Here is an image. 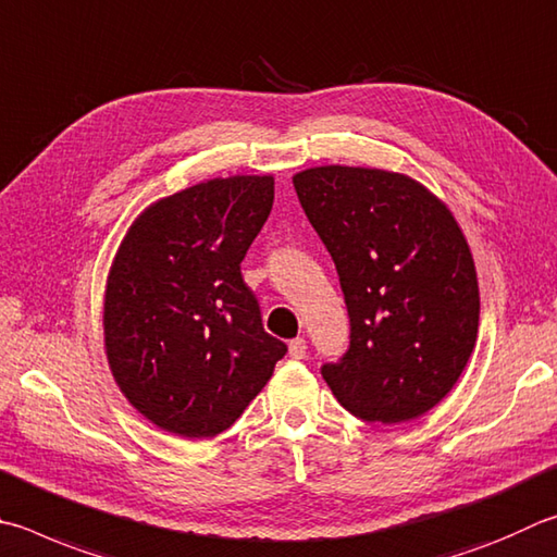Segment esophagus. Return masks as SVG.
Segmentation results:
<instances>
[{"instance_id":"1","label":"esophagus","mask_w":557,"mask_h":557,"mask_svg":"<svg viewBox=\"0 0 557 557\" xmlns=\"http://www.w3.org/2000/svg\"><path fill=\"white\" fill-rule=\"evenodd\" d=\"M289 356H292V358H297V360L307 358V341H305V338H295V341H289Z\"/></svg>"}]
</instances>
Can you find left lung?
Instances as JSON below:
<instances>
[{"instance_id": "left-lung-1", "label": "left lung", "mask_w": 557, "mask_h": 557, "mask_svg": "<svg viewBox=\"0 0 557 557\" xmlns=\"http://www.w3.org/2000/svg\"><path fill=\"white\" fill-rule=\"evenodd\" d=\"M295 189L336 262L348 352L321 375L362 421L431 411L472 356L480 287L453 211L409 175L380 168L301 170Z\"/></svg>"}]
</instances>
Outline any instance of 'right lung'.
I'll use <instances>...</instances> for the list:
<instances>
[{
	"mask_svg": "<svg viewBox=\"0 0 557 557\" xmlns=\"http://www.w3.org/2000/svg\"><path fill=\"white\" fill-rule=\"evenodd\" d=\"M275 199L272 175L199 182L128 226L104 289L109 370L131 407L182 438L226 431L287 346L262 329L240 260Z\"/></svg>",
	"mask_w": 557,
	"mask_h": 557,
	"instance_id": "1",
	"label": "right lung"
}]
</instances>
